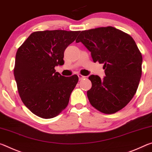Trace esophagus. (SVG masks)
I'll list each match as a JSON object with an SVG mask.
<instances>
[{"mask_svg": "<svg viewBox=\"0 0 152 152\" xmlns=\"http://www.w3.org/2000/svg\"><path fill=\"white\" fill-rule=\"evenodd\" d=\"M78 77H79V81L83 80V79L84 78H85V77L83 76V75H80V74H78Z\"/></svg>", "mask_w": 152, "mask_h": 152, "instance_id": "obj_1", "label": "esophagus"}]
</instances>
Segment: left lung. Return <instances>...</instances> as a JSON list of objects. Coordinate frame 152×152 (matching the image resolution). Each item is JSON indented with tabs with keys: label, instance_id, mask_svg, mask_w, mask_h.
Segmentation results:
<instances>
[{
	"label": "left lung",
	"instance_id": "8db88e82",
	"mask_svg": "<svg viewBox=\"0 0 152 152\" xmlns=\"http://www.w3.org/2000/svg\"><path fill=\"white\" fill-rule=\"evenodd\" d=\"M77 43L81 42L91 53L94 63H103V79L91 75L88 91L91 106L105 114L121 110L131 100L141 77L142 55L132 37L109 26L82 31Z\"/></svg>",
	"mask_w": 152,
	"mask_h": 152
}]
</instances>
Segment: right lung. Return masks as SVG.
I'll list each match as a JSON object with an SVG mask.
<instances>
[{
	"instance_id": "obj_1",
	"label": "right lung",
	"mask_w": 152,
	"mask_h": 152,
	"mask_svg": "<svg viewBox=\"0 0 152 152\" xmlns=\"http://www.w3.org/2000/svg\"><path fill=\"white\" fill-rule=\"evenodd\" d=\"M79 32L35 31L17 50L14 76L18 92L25 106L39 117H55L68 105L78 76H62L54 67L64 64V52Z\"/></svg>"
}]
</instances>
